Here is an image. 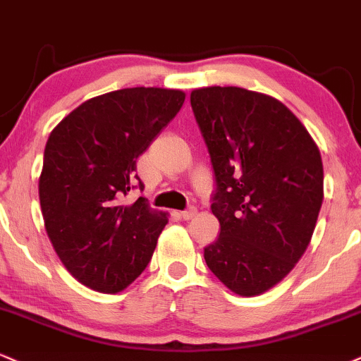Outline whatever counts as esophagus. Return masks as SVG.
<instances>
[{
  "instance_id": "34e87169",
  "label": "esophagus",
  "mask_w": 361,
  "mask_h": 361,
  "mask_svg": "<svg viewBox=\"0 0 361 361\" xmlns=\"http://www.w3.org/2000/svg\"><path fill=\"white\" fill-rule=\"evenodd\" d=\"M197 214V209L196 207H189V209H185V211H180L179 213V216L182 219H192L194 216Z\"/></svg>"
}]
</instances>
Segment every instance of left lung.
I'll return each mask as SVG.
<instances>
[{
  "label": "left lung",
  "mask_w": 361,
  "mask_h": 361,
  "mask_svg": "<svg viewBox=\"0 0 361 361\" xmlns=\"http://www.w3.org/2000/svg\"><path fill=\"white\" fill-rule=\"evenodd\" d=\"M190 106L211 157L218 240L209 270L235 294L279 283L306 252L323 204L319 148L295 114L243 87H202Z\"/></svg>",
  "instance_id": "obj_1"
}]
</instances>
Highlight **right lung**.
<instances>
[{"instance_id":"obj_1","label":"right lung","mask_w":361,"mask_h":361,"mask_svg":"<svg viewBox=\"0 0 361 361\" xmlns=\"http://www.w3.org/2000/svg\"><path fill=\"white\" fill-rule=\"evenodd\" d=\"M176 89L128 87L92 97L52 130L38 180L45 230L66 269L97 292H120L145 270L167 224L143 197L137 159L184 104Z\"/></svg>"}]
</instances>
